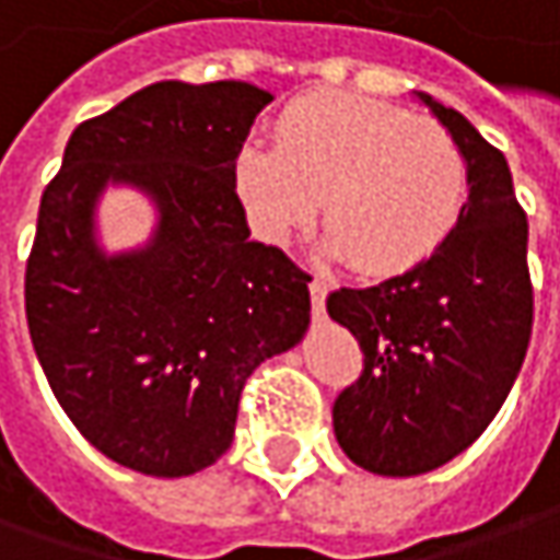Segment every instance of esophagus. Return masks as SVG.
<instances>
[{
  "mask_svg": "<svg viewBox=\"0 0 560 560\" xmlns=\"http://www.w3.org/2000/svg\"><path fill=\"white\" fill-rule=\"evenodd\" d=\"M330 294V281L324 276H311V304H314V314L320 317L324 314V301Z\"/></svg>",
  "mask_w": 560,
  "mask_h": 560,
  "instance_id": "34e87169",
  "label": "esophagus"
}]
</instances>
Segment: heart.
Returning a JSON list of instances; mask_svg holds the SVG:
<instances>
[{"mask_svg":"<svg viewBox=\"0 0 560 560\" xmlns=\"http://www.w3.org/2000/svg\"><path fill=\"white\" fill-rule=\"evenodd\" d=\"M236 198L269 243L304 228L320 198L327 249L362 276H400L445 243L465 201L448 130L375 98L327 92L284 108L276 143H246Z\"/></svg>","mask_w":560,"mask_h":560,"instance_id":"1","label":"heart"}]
</instances>
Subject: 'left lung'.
Here are the masks:
<instances>
[{
  "mask_svg": "<svg viewBox=\"0 0 560 560\" xmlns=\"http://www.w3.org/2000/svg\"><path fill=\"white\" fill-rule=\"evenodd\" d=\"M458 143L468 201L427 262L372 288H339L330 317L362 346V375L332 404L339 448L365 471L413 478L462 455L503 407L533 336L529 224L506 156L427 92Z\"/></svg>",
  "mask_w": 560,
  "mask_h": 560,
  "instance_id": "obj_1",
  "label": "left lung"
}]
</instances>
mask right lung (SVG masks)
<instances>
[{"label":"right lung","instance_id":"1","mask_svg":"<svg viewBox=\"0 0 560 560\" xmlns=\"http://www.w3.org/2000/svg\"><path fill=\"white\" fill-rule=\"evenodd\" d=\"M259 85L153 82L82 121L40 195L25 314L67 417L102 455L153 478L214 465L259 362L311 324V276L249 240L233 166ZM130 184L158 208L147 247L105 254L94 208Z\"/></svg>","mask_w":560,"mask_h":560}]
</instances>
